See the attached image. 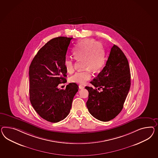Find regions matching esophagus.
<instances>
[{"label": "esophagus", "mask_w": 158, "mask_h": 158, "mask_svg": "<svg viewBox=\"0 0 158 158\" xmlns=\"http://www.w3.org/2000/svg\"><path fill=\"white\" fill-rule=\"evenodd\" d=\"M84 87H84L83 85H79V89H84Z\"/></svg>", "instance_id": "34e87169"}]
</instances>
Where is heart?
I'll use <instances>...</instances> for the list:
<instances>
[{
  "label": "heart",
  "instance_id": "b5f03b06",
  "mask_svg": "<svg viewBox=\"0 0 158 158\" xmlns=\"http://www.w3.org/2000/svg\"><path fill=\"white\" fill-rule=\"evenodd\" d=\"M73 55L77 61L82 60L84 70L77 71L70 77V81L85 84L91 77V70L100 71L105 63V53L102 45L93 39H85L77 43L73 49ZM64 66L68 73L74 71L75 63L72 59H66Z\"/></svg>",
  "mask_w": 158,
  "mask_h": 158
}]
</instances>
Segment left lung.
I'll return each instance as SVG.
<instances>
[{"label":"left lung","instance_id":"1","mask_svg":"<svg viewBox=\"0 0 158 158\" xmlns=\"http://www.w3.org/2000/svg\"><path fill=\"white\" fill-rule=\"evenodd\" d=\"M90 83L95 89L85 87L89 91L86 106L90 114L105 122L115 118L123 108L131 87L128 61L119 47H112L106 65Z\"/></svg>","mask_w":158,"mask_h":158}]
</instances>
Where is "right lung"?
Wrapping results in <instances>:
<instances>
[{
    "label": "right lung",
    "mask_w": 158,
    "mask_h": 158,
    "mask_svg": "<svg viewBox=\"0 0 158 158\" xmlns=\"http://www.w3.org/2000/svg\"><path fill=\"white\" fill-rule=\"evenodd\" d=\"M73 39H52L39 50L29 67L30 102L41 118L51 123L59 122L69 114L79 89L75 83H69L65 90L57 88L67 81L64 61Z\"/></svg>",
    "instance_id": "right-lung-1"
}]
</instances>
